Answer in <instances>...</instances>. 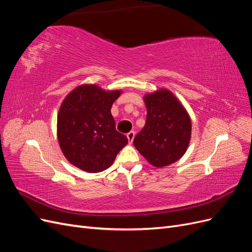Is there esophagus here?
Masks as SVG:
<instances>
[{
	"instance_id": "34e87169",
	"label": "esophagus",
	"mask_w": 252,
	"mask_h": 252,
	"mask_svg": "<svg viewBox=\"0 0 252 252\" xmlns=\"http://www.w3.org/2000/svg\"><path fill=\"white\" fill-rule=\"evenodd\" d=\"M134 135H135V132L134 131H129L127 133V138H128V141L129 143H132L133 139H134Z\"/></svg>"
}]
</instances>
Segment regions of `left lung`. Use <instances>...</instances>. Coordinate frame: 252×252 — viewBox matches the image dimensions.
Instances as JSON below:
<instances>
[{
  "label": "left lung",
  "instance_id": "1",
  "mask_svg": "<svg viewBox=\"0 0 252 252\" xmlns=\"http://www.w3.org/2000/svg\"><path fill=\"white\" fill-rule=\"evenodd\" d=\"M144 101L146 123L134 136L133 144L151 165L168 166L185 154L191 135V121L169 90L147 94Z\"/></svg>",
  "mask_w": 252,
  "mask_h": 252
}]
</instances>
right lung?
Returning <instances> with one entry per match:
<instances>
[{
	"label": "right lung",
	"mask_w": 252,
	"mask_h": 252,
	"mask_svg": "<svg viewBox=\"0 0 252 252\" xmlns=\"http://www.w3.org/2000/svg\"><path fill=\"white\" fill-rule=\"evenodd\" d=\"M121 91H104L96 85L72 90L58 114V138L64 156L72 165L90 173L110 167L127 136L116 129L111 106Z\"/></svg>",
	"instance_id": "right-lung-1"
}]
</instances>
